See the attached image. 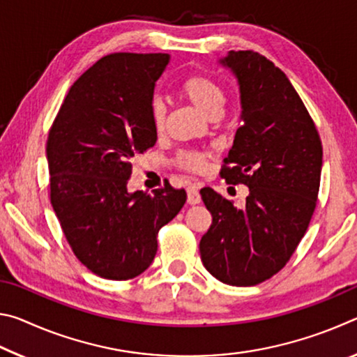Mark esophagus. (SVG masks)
I'll use <instances>...</instances> for the list:
<instances>
[{"label":"esophagus","instance_id":"esophagus-1","mask_svg":"<svg viewBox=\"0 0 357 357\" xmlns=\"http://www.w3.org/2000/svg\"><path fill=\"white\" fill-rule=\"evenodd\" d=\"M200 202H202V197H200V192H198V185L190 184L187 187V203L198 204Z\"/></svg>","mask_w":357,"mask_h":357}]
</instances>
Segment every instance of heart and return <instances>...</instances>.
<instances>
[{
  "label": "heart",
  "mask_w": 357,
  "mask_h": 357,
  "mask_svg": "<svg viewBox=\"0 0 357 357\" xmlns=\"http://www.w3.org/2000/svg\"><path fill=\"white\" fill-rule=\"evenodd\" d=\"M178 93L183 99L200 110L208 118L213 114H219L220 108L225 102V93L219 83L213 78L195 72V74L187 75L183 82L179 83ZM151 119H153L154 130L157 134H162L165 130V108L160 102H154L151 107ZM209 153L198 149H181L174 155V164L181 170L185 172H202L204 164H206Z\"/></svg>",
  "instance_id": "obj_1"
}]
</instances>
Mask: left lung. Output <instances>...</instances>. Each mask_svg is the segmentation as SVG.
Returning <instances> with one entry per match:
<instances>
[{
  "label": "left lung",
  "instance_id": "8db88e82",
  "mask_svg": "<svg viewBox=\"0 0 357 357\" xmlns=\"http://www.w3.org/2000/svg\"><path fill=\"white\" fill-rule=\"evenodd\" d=\"M222 63L238 77L243 123L220 176L245 184L249 197L238 209L203 187L213 223L200 241V255L217 280L252 287L285 268L304 238L318 202L323 146L304 102L271 59L231 50Z\"/></svg>",
  "mask_w": 357,
  "mask_h": 357
}]
</instances>
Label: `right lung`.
Masks as SVG:
<instances>
[{
    "label": "right lung",
    "mask_w": 357,
    "mask_h": 357,
    "mask_svg": "<svg viewBox=\"0 0 357 357\" xmlns=\"http://www.w3.org/2000/svg\"><path fill=\"white\" fill-rule=\"evenodd\" d=\"M167 53H110L72 84L47 138L50 202L78 261L129 280L153 263L157 233L184 206L168 183L128 192L132 160L154 146V84Z\"/></svg>",
    "instance_id": "right-lung-1"
}]
</instances>
